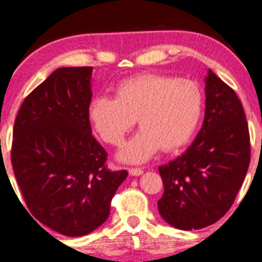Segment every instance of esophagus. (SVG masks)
Instances as JSON below:
<instances>
[{
    "label": "esophagus",
    "instance_id": "esophagus-1",
    "mask_svg": "<svg viewBox=\"0 0 262 262\" xmlns=\"http://www.w3.org/2000/svg\"><path fill=\"white\" fill-rule=\"evenodd\" d=\"M129 173L132 176H141L143 173V170L142 168H129Z\"/></svg>",
    "mask_w": 262,
    "mask_h": 262
}]
</instances>
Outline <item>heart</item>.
Listing matches in <instances>:
<instances>
[{
  "instance_id": "b5f03b06",
  "label": "heart",
  "mask_w": 262,
  "mask_h": 262,
  "mask_svg": "<svg viewBox=\"0 0 262 262\" xmlns=\"http://www.w3.org/2000/svg\"><path fill=\"white\" fill-rule=\"evenodd\" d=\"M204 97L191 80L158 73L125 78L115 87V99L96 96L89 119L106 143L119 146L138 119L141 130L119 152L124 162L143 163L162 148L171 152L194 136L203 114Z\"/></svg>"
}]
</instances>
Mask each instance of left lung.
Returning <instances> with one entry per match:
<instances>
[{"instance_id":"1","label":"left lung","mask_w":262,"mask_h":262,"mask_svg":"<svg viewBox=\"0 0 262 262\" xmlns=\"http://www.w3.org/2000/svg\"><path fill=\"white\" fill-rule=\"evenodd\" d=\"M250 134L236 92L212 70L205 77V116L180 157L158 167V212L170 226L191 231L215 223L233 204L250 165Z\"/></svg>"}]
</instances>
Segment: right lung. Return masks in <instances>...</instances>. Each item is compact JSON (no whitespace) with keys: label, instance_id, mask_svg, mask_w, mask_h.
<instances>
[{"label":"right lung","instance_id":"1","mask_svg":"<svg viewBox=\"0 0 262 262\" xmlns=\"http://www.w3.org/2000/svg\"><path fill=\"white\" fill-rule=\"evenodd\" d=\"M92 70H55L26 96L14 125L11 162L26 205L41 224L70 237L106 221L128 176L107 170L106 150L92 136Z\"/></svg>","mask_w":262,"mask_h":262}]
</instances>
